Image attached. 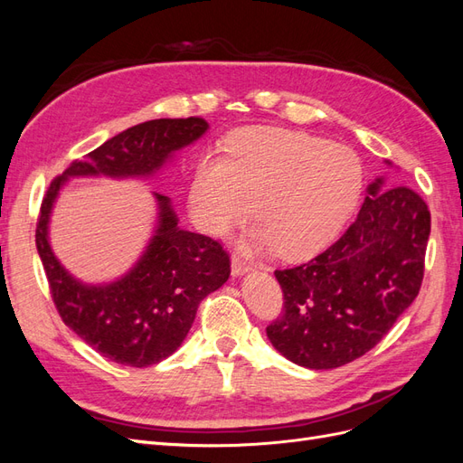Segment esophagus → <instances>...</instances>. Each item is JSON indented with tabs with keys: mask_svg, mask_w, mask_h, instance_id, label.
I'll list each match as a JSON object with an SVG mask.
<instances>
[{
	"mask_svg": "<svg viewBox=\"0 0 463 463\" xmlns=\"http://www.w3.org/2000/svg\"><path fill=\"white\" fill-rule=\"evenodd\" d=\"M250 269H253V264H250L249 260L241 259L240 255H233L232 257V274L233 276H241V274L249 272Z\"/></svg>",
	"mask_w": 463,
	"mask_h": 463,
	"instance_id": "obj_1",
	"label": "esophagus"
}]
</instances>
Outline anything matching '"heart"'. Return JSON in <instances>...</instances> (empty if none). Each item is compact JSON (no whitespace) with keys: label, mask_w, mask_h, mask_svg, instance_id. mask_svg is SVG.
Instances as JSON below:
<instances>
[{"label":"heart","mask_w":463,"mask_h":463,"mask_svg":"<svg viewBox=\"0 0 463 463\" xmlns=\"http://www.w3.org/2000/svg\"><path fill=\"white\" fill-rule=\"evenodd\" d=\"M361 189L363 165L349 146L303 131L250 128L230 138L226 158L199 160L191 210L203 230L223 235L249 218L255 201V243L303 259L340 232Z\"/></svg>","instance_id":"heart-1"}]
</instances>
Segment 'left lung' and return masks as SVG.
I'll use <instances>...</instances> for the list:
<instances>
[{"label":"left lung","mask_w":463,"mask_h":463,"mask_svg":"<svg viewBox=\"0 0 463 463\" xmlns=\"http://www.w3.org/2000/svg\"><path fill=\"white\" fill-rule=\"evenodd\" d=\"M355 222L309 262L276 270L284 309L266 334L286 359L335 369L365 355L415 301L430 233L427 203L410 187L369 185Z\"/></svg>","instance_id":"left-lung-1"}]
</instances>
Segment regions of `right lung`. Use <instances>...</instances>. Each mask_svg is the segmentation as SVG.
I'll use <instances>...</instances> for the list:
<instances>
[{
    "label": "right lung",
    "instance_id": "obj_1",
    "mask_svg": "<svg viewBox=\"0 0 463 463\" xmlns=\"http://www.w3.org/2000/svg\"><path fill=\"white\" fill-rule=\"evenodd\" d=\"M208 129L203 118L138 123L69 164L53 177L42 201L36 249L61 320L98 354L128 367L156 365L185 340L201 301L230 278V255L220 241L177 228L165 194L158 230L135 269L108 286H85L67 274L48 243L52 204L67 177L150 175L172 152L197 141Z\"/></svg>",
    "mask_w": 463,
    "mask_h": 463
}]
</instances>
